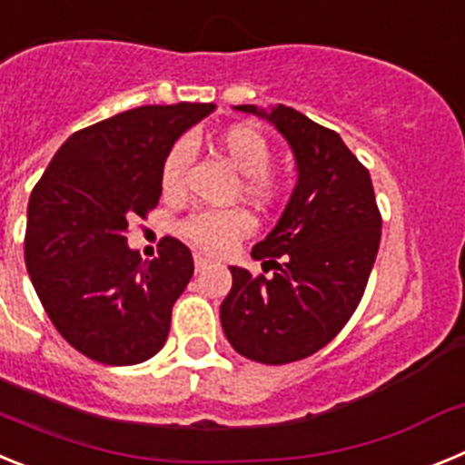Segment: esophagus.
Here are the masks:
<instances>
[{
	"mask_svg": "<svg viewBox=\"0 0 465 465\" xmlns=\"http://www.w3.org/2000/svg\"><path fill=\"white\" fill-rule=\"evenodd\" d=\"M209 265V258L200 256V253H195V272H203L204 268Z\"/></svg>",
	"mask_w": 465,
	"mask_h": 465,
	"instance_id": "1",
	"label": "esophagus"
}]
</instances>
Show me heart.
<instances>
[{
	"mask_svg": "<svg viewBox=\"0 0 465 465\" xmlns=\"http://www.w3.org/2000/svg\"><path fill=\"white\" fill-rule=\"evenodd\" d=\"M216 146L228 160V165L242 174V193L252 197L253 203L268 204L279 195V183L274 176L268 174L270 163H272V149L270 142L252 125L228 127L225 133L216 137ZM188 151L186 142L174 143L163 163L160 182L167 195H176L183 188V176H186ZM252 219L242 209H212V212L191 213L182 225V232L186 240H191L197 249L207 253H221L225 249L249 235Z\"/></svg>",
	"mask_w": 465,
	"mask_h": 465,
	"instance_id": "heart-1",
	"label": "heart"
}]
</instances>
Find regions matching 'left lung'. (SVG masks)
<instances>
[{"label":"left lung","mask_w":465,"mask_h":465,"mask_svg":"<svg viewBox=\"0 0 465 465\" xmlns=\"http://www.w3.org/2000/svg\"><path fill=\"white\" fill-rule=\"evenodd\" d=\"M272 123L295 158V188L277 225L252 249L272 277L230 265L221 326L237 354L265 365L326 347L363 298L381 237L371 174L338 133L291 106L240 104Z\"/></svg>","instance_id":"1"}]
</instances>
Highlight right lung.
<instances>
[{"label":"right lung","mask_w":465,"mask_h":465,"mask_svg":"<svg viewBox=\"0 0 465 465\" xmlns=\"http://www.w3.org/2000/svg\"><path fill=\"white\" fill-rule=\"evenodd\" d=\"M213 104L137 106L74 133L27 204L25 265L57 332L104 365L163 349L172 307L193 277L191 249L163 237L158 258L127 246V221L158 204L174 142Z\"/></svg>","instance_id":"add662e5"}]
</instances>
